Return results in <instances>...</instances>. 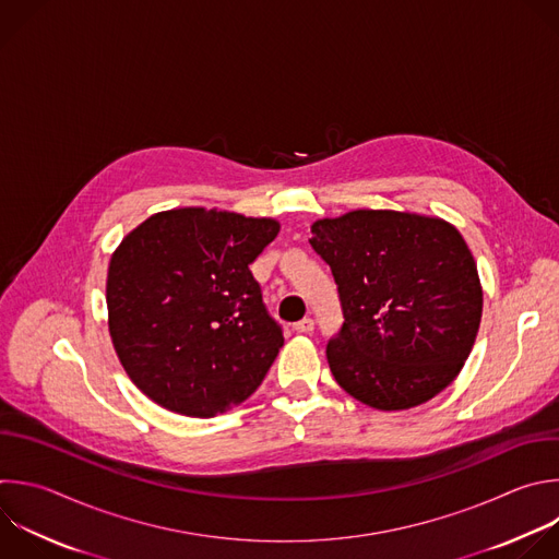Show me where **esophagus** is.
<instances>
[{
    "label": "esophagus",
    "instance_id": "obj_1",
    "mask_svg": "<svg viewBox=\"0 0 559 559\" xmlns=\"http://www.w3.org/2000/svg\"><path fill=\"white\" fill-rule=\"evenodd\" d=\"M294 331L296 333H311L313 331V320L311 318H302L300 322L294 324Z\"/></svg>",
    "mask_w": 559,
    "mask_h": 559
}]
</instances>
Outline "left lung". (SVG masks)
I'll use <instances>...</instances> for the list:
<instances>
[{
  "instance_id": "obj_1",
  "label": "left lung",
  "mask_w": 559,
  "mask_h": 559,
  "mask_svg": "<svg viewBox=\"0 0 559 559\" xmlns=\"http://www.w3.org/2000/svg\"><path fill=\"white\" fill-rule=\"evenodd\" d=\"M344 322L326 344L335 382L376 411H408L448 389L483 316L476 261L441 217L350 211L311 226Z\"/></svg>"
}]
</instances>
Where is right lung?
<instances>
[{
	"label": "right lung",
	"mask_w": 559,
	"mask_h": 559,
	"mask_svg": "<svg viewBox=\"0 0 559 559\" xmlns=\"http://www.w3.org/2000/svg\"><path fill=\"white\" fill-rule=\"evenodd\" d=\"M281 224L217 209L155 213L116 248L107 322L129 380L157 406L209 419L246 402L283 346L250 265Z\"/></svg>",
	"instance_id": "right-lung-1"
}]
</instances>
